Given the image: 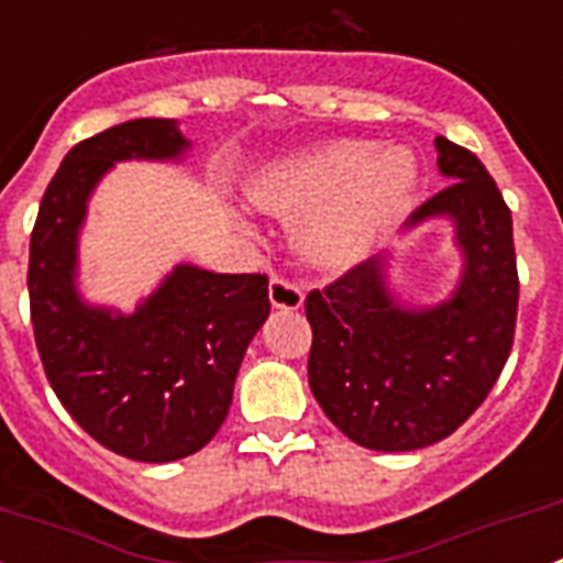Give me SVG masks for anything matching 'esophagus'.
Returning <instances> with one entry per match:
<instances>
[{
	"mask_svg": "<svg viewBox=\"0 0 563 563\" xmlns=\"http://www.w3.org/2000/svg\"><path fill=\"white\" fill-rule=\"evenodd\" d=\"M301 301H305V290L301 285L290 282L285 276L271 278V305L278 310H299Z\"/></svg>",
	"mask_w": 563,
	"mask_h": 563,
	"instance_id": "34e87169",
	"label": "esophagus"
}]
</instances>
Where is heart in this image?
Wrapping results in <instances>:
<instances>
[{
    "label": "heart",
    "mask_w": 563,
    "mask_h": 563,
    "mask_svg": "<svg viewBox=\"0 0 563 563\" xmlns=\"http://www.w3.org/2000/svg\"><path fill=\"white\" fill-rule=\"evenodd\" d=\"M417 187L402 148L333 141L264 166L250 195L278 218H296L292 241L310 264L345 267L383 241Z\"/></svg>",
    "instance_id": "heart-1"
}]
</instances>
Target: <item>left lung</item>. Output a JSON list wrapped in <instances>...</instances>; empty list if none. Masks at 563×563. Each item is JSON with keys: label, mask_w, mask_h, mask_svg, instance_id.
I'll use <instances>...</instances> for the list:
<instances>
[{"label": "left lung", "mask_w": 563, "mask_h": 563, "mask_svg": "<svg viewBox=\"0 0 563 563\" xmlns=\"http://www.w3.org/2000/svg\"><path fill=\"white\" fill-rule=\"evenodd\" d=\"M449 187L408 224L452 218L463 276L434 308H406L368 258L305 299L308 379L328 420L374 452H415L449 438L498 383L515 339L512 212L468 148L434 137Z\"/></svg>", "instance_id": "8db88e82"}]
</instances>
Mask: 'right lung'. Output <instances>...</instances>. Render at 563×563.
<instances>
[{
  "label": "right lung",
  "instance_id": "add662e5",
  "mask_svg": "<svg viewBox=\"0 0 563 563\" xmlns=\"http://www.w3.org/2000/svg\"><path fill=\"white\" fill-rule=\"evenodd\" d=\"M175 120L111 125L63 157L31 232L27 296L36 351L65 411L109 452L169 463L216 438L247 345L271 313L267 276L178 264L132 316L77 290V235L97 180L118 161H175Z\"/></svg>",
  "mask_w": 563,
  "mask_h": 563
}]
</instances>
